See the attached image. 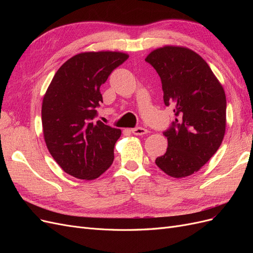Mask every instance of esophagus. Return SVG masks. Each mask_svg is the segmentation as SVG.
<instances>
[{
  "mask_svg": "<svg viewBox=\"0 0 253 253\" xmlns=\"http://www.w3.org/2000/svg\"><path fill=\"white\" fill-rule=\"evenodd\" d=\"M149 131L147 128L144 127H135V128H132V133L134 135H137V136H140V135H144L147 134Z\"/></svg>",
  "mask_w": 253,
  "mask_h": 253,
  "instance_id": "34e87169",
  "label": "esophagus"
}]
</instances>
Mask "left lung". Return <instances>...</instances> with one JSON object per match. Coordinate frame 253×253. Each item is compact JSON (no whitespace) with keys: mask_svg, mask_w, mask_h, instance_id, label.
<instances>
[{"mask_svg":"<svg viewBox=\"0 0 253 253\" xmlns=\"http://www.w3.org/2000/svg\"><path fill=\"white\" fill-rule=\"evenodd\" d=\"M145 61L159 75L165 104L173 105L177 117L164 133L168 149L155 164L171 177H187L209 162L224 139L225 90L208 63L190 48L165 45Z\"/></svg>","mask_w":253,"mask_h":253,"instance_id":"obj_1","label":"left lung"}]
</instances>
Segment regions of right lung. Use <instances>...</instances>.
Listing matches in <instances>:
<instances>
[{"label":"right lung","mask_w":253,"mask_h":253,"mask_svg":"<svg viewBox=\"0 0 253 253\" xmlns=\"http://www.w3.org/2000/svg\"><path fill=\"white\" fill-rule=\"evenodd\" d=\"M128 55L121 51H85L64 62L53 76L42 102L44 140L65 173L93 180L112 166L121 129L98 120L100 86Z\"/></svg>","instance_id":"right-lung-1"}]
</instances>
